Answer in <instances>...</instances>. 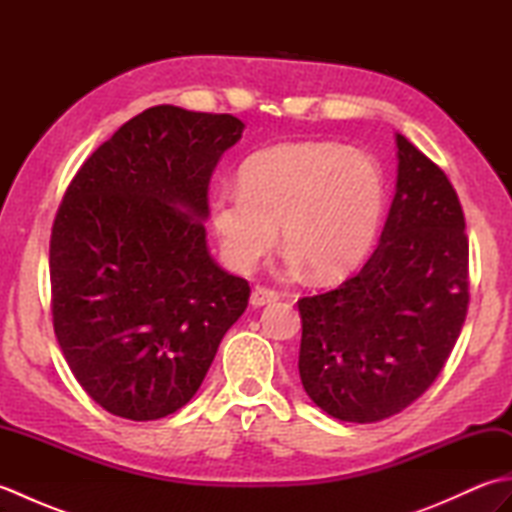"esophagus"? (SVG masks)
<instances>
[{"mask_svg":"<svg viewBox=\"0 0 512 512\" xmlns=\"http://www.w3.org/2000/svg\"><path fill=\"white\" fill-rule=\"evenodd\" d=\"M277 292L270 290V288H264V286H257L253 292H250V306L253 308H262V306H268V303L277 301Z\"/></svg>","mask_w":512,"mask_h":512,"instance_id":"esophagus-1","label":"esophagus"}]
</instances>
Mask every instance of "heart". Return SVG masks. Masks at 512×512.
Wrapping results in <instances>:
<instances>
[{
  "label": "heart",
  "mask_w": 512,
  "mask_h": 512,
  "mask_svg": "<svg viewBox=\"0 0 512 512\" xmlns=\"http://www.w3.org/2000/svg\"><path fill=\"white\" fill-rule=\"evenodd\" d=\"M385 173L367 151L339 143H281L239 169V189L209 202L226 262L248 273L281 239L292 268L334 281L367 257L385 209Z\"/></svg>",
  "instance_id": "b5f03b06"
}]
</instances>
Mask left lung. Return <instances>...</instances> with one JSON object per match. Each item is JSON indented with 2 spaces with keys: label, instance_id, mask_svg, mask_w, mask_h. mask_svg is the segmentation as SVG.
Segmentation results:
<instances>
[{
  "label": "left lung",
  "instance_id": "8db88e82",
  "mask_svg": "<svg viewBox=\"0 0 512 512\" xmlns=\"http://www.w3.org/2000/svg\"><path fill=\"white\" fill-rule=\"evenodd\" d=\"M398 178L378 248L339 288L297 301L299 376L317 407L378 422L431 387L469 310V237L444 171L396 134Z\"/></svg>",
  "mask_w": 512,
  "mask_h": 512
}]
</instances>
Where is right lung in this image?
Returning <instances> with one entry per match:
<instances>
[{
	"instance_id": "right-lung-1",
	"label": "right lung",
	"mask_w": 512,
	"mask_h": 512,
	"mask_svg": "<svg viewBox=\"0 0 512 512\" xmlns=\"http://www.w3.org/2000/svg\"><path fill=\"white\" fill-rule=\"evenodd\" d=\"M231 114L156 105L76 171L50 237L52 323L74 378L127 420L195 396L250 286L206 248L209 182L242 138Z\"/></svg>"
}]
</instances>
